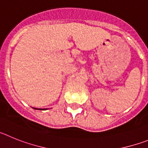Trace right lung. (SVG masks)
Instances as JSON below:
<instances>
[{
    "instance_id": "right-lung-1",
    "label": "right lung",
    "mask_w": 148,
    "mask_h": 148,
    "mask_svg": "<svg viewBox=\"0 0 148 148\" xmlns=\"http://www.w3.org/2000/svg\"><path fill=\"white\" fill-rule=\"evenodd\" d=\"M34 109H36V110H43V109H40V108H34ZM46 110V109H45Z\"/></svg>"
}]
</instances>
